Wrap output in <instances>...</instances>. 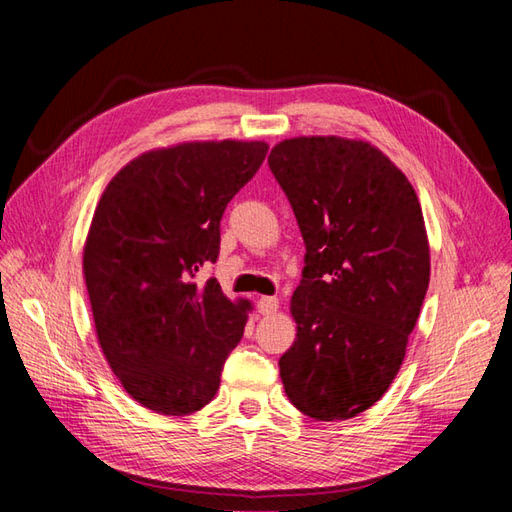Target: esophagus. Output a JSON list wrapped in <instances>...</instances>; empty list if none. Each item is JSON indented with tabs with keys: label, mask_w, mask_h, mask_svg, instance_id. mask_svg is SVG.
I'll use <instances>...</instances> for the list:
<instances>
[{
	"label": "esophagus",
	"mask_w": 512,
	"mask_h": 512,
	"mask_svg": "<svg viewBox=\"0 0 512 512\" xmlns=\"http://www.w3.org/2000/svg\"><path fill=\"white\" fill-rule=\"evenodd\" d=\"M279 308V299L277 297H259L257 299V310L262 314H273Z\"/></svg>",
	"instance_id": "obj_1"
}]
</instances>
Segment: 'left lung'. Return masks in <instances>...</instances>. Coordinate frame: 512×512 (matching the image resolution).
I'll return each instance as SVG.
<instances>
[{
    "label": "left lung",
    "instance_id": "left-lung-1",
    "mask_svg": "<svg viewBox=\"0 0 512 512\" xmlns=\"http://www.w3.org/2000/svg\"><path fill=\"white\" fill-rule=\"evenodd\" d=\"M268 167L306 244L290 306L297 341L279 358L284 389L314 420L354 418L396 378L427 295L418 195L363 140L290 138Z\"/></svg>",
    "mask_w": 512,
    "mask_h": 512
}]
</instances>
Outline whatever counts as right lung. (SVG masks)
I'll list each match as a JSON object with an SVG mask.
<instances>
[{"label":"right lung","mask_w":512,"mask_h":512,"mask_svg":"<svg viewBox=\"0 0 512 512\" xmlns=\"http://www.w3.org/2000/svg\"><path fill=\"white\" fill-rule=\"evenodd\" d=\"M266 143H187L129 162L107 184L83 253L103 354L140 405L187 416L209 405L246 310L202 268L220 255V222L255 176Z\"/></svg>","instance_id":"obj_1"}]
</instances>
